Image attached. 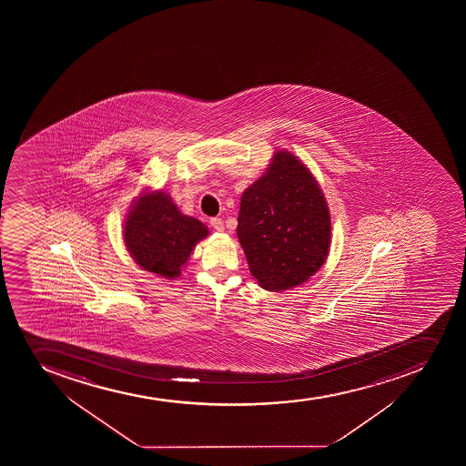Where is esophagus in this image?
Returning a JSON list of instances; mask_svg holds the SVG:
<instances>
[{"instance_id": "34e87169", "label": "esophagus", "mask_w": 466, "mask_h": 466, "mask_svg": "<svg viewBox=\"0 0 466 466\" xmlns=\"http://www.w3.org/2000/svg\"><path fill=\"white\" fill-rule=\"evenodd\" d=\"M209 223H211L212 228H214L216 230H218V232H223V230H225L223 220L218 218V217H212L211 220H209Z\"/></svg>"}]
</instances>
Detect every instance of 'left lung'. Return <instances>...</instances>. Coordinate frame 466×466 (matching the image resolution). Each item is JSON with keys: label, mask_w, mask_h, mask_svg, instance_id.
<instances>
[{"label": "left lung", "mask_w": 466, "mask_h": 466, "mask_svg": "<svg viewBox=\"0 0 466 466\" xmlns=\"http://www.w3.org/2000/svg\"><path fill=\"white\" fill-rule=\"evenodd\" d=\"M237 236L252 277L268 291L304 284L325 263L331 218L309 168L279 150L241 196Z\"/></svg>", "instance_id": "left-lung-1"}]
</instances>
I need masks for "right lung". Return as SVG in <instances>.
Wrapping results in <instances>:
<instances>
[{"label": "right lung", "mask_w": 466, "mask_h": 466, "mask_svg": "<svg viewBox=\"0 0 466 466\" xmlns=\"http://www.w3.org/2000/svg\"><path fill=\"white\" fill-rule=\"evenodd\" d=\"M126 248L144 270L179 277L198 241L208 236L202 221L185 216L164 191L143 193L125 221Z\"/></svg>", "instance_id": "right-lung-1"}]
</instances>
